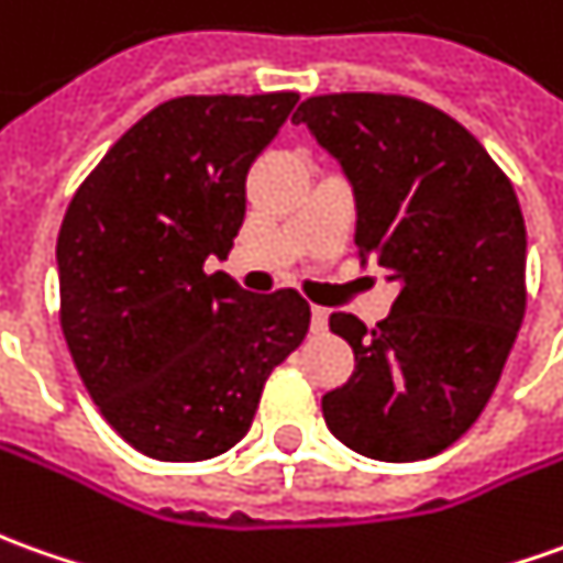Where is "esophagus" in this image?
Wrapping results in <instances>:
<instances>
[{
  "label": "esophagus",
  "mask_w": 563,
  "mask_h": 563,
  "mask_svg": "<svg viewBox=\"0 0 563 563\" xmlns=\"http://www.w3.org/2000/svg\"><path fill=\"white\" fill-rule=\"evenodd\" d=\"M327 323H330V311L327 308H320V305H313L311 308V332H327Z\"/></svg>",
  "instance_id": "esophagus-1"
}]
</instances>
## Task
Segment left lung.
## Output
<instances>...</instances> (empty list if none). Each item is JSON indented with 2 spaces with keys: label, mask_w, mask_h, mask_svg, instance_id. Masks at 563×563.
Here are the masks:
<instances>
[{
  "label": "left lung",
  "mask_w": 563,
  "mask_h": 563,
  "mask_svg": "<svg viewBox=\"0 0 563 563\" xmlns=\"http://www.w3.org/2000/svg\"><path fill=\"white\" fill-rule=\"evenodd\" d=\"M292 122L354 187L357 258L400 283L373 330L354 313L330 317L354 373L323 394V419L361 456H438L484 412L521 330L527 231L515 187L465 125L416 98L317 95Z\"/></svg>",
  "instance_id": "1"
}]
</instances>
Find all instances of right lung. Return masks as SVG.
Here are the masks:
<instances>
[{"label":"right lung","mask_w":563,"mask_h":563,"mask_svg":"<svg viewBox=\"0 0 563 563\" xmlns=\"http://www.w3.org/2000/svg\"><path fill=\"white\" fill-rule=\"evenodd\" d=\"M296 91L185 95L153 107L73 194L57 233L60 330L110 428L159 462L228 453L267 376L305 339L296 289L246 292L224 258L246 175Z\"/></svg>","instance_id":"right-lung-1"}]
</instances>
